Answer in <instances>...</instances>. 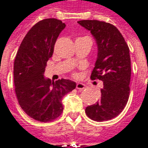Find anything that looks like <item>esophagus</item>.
Returning <instances> with one entry per match:
<instances>
[{
	"label": "esophagus",
	"mask_w": 148,
	"mask_h": 148,
	"mask_svg": "<svg viewBox=\"0 0 148 148\" xmlns=\"http://www.w3.org/2000/svg\"><path fill=\"white\" fill-rule=\"evenodd\" d=\"M76 88L77 89H80V90H83L85 88H86V85L84 84H82V83H77L76 84Z\"/></svg>",
	"instance_id": "1"
}]
</instances>
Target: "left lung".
Segmentation results:
<instances>
[{"label":"left lung","instance_id":"8db88e82","mask_svg":"<svg viewBox=\"0 0 148 148\" xmlns=\"http://www.w3.org/2000/svg\"><path fill=\"white\" fill-rule=\"evenodd\" d=\"M78 23L91 32L98 47L90 78L103 81L100 101L88 106L85 113L93 121H108L120 114L129 99L130 49L120 31L110 23L98 20H82Z\"/></svg>","mask_w":148,"mask_h":148}]
</instances>
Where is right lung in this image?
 <instances>
[{
	"label": "right lung",
	"instance_id": "right-lung-1",
	"mask_svg": "<svg viewBox=\"0 0 148 148\" xmlns=\"http://www.w3.org/2000/svg\"><path fill=\"white\" fill-rule=\"evenodd\" d=\"M65 26L56 18L37 22L25 34L15 57L14 80L18 103L26 114L38 122L59 118L64 110L63 97L76 88L72 80L51 82L43 76L57 38Z\"/></svg>",
	"mask_w": 148,
	"mask_h": 148
}]
</instances>
